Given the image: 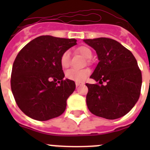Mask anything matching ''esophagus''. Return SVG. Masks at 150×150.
Wrapping results in <instances>:
<instances>
[{"label": "esophagus", "instance_id": "esophagus-1", "mask_svg": "<svg viewBox=\"0 0 150 150\" xmlns=\"http://www.w3.org/2000/svg\"><path fill=\"white\" fill-rule=\"evenodd\" d=\"M83 83H79V82H76V86L78 87L79 86H81V85H83Z\"/></svg>", "mask_w": 150, "mask_h": 150}]
</instances>
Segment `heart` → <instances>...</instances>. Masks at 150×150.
Instances as JSON below:
<instances>
[{"label":"heart","instance_id":"b5f03b06","mask_svg":"<svg viewBox=\"0 0 150 150\" xmlns=\"http://www.w3.org/2000/svg\"><path fill=\"white\" fill-rule=\"evenodd\" d=\"M77 52L79 54H81L85 59H90L93 55L92 51L87 46H80L77 49ZM71 61V52L69 51H65L62 54L61 57V64L63 67H67L70 64ZM90 74V71L88 69H70L67 71L65 74L66 77L69 79L74 80L76 82H83L86 79L88 74Z\"/></svg>","mask_w":150,"mask_h":150}]
</instances>
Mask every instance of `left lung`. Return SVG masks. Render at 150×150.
<instances>
[{
  "mask_svg": "<svg viewBox=\"0 0 150 150\" xmlns=\"http://www.w3.org/2000/svg\"><path fill=\"white\" fill-rule=\"evenodd\" d=\"M96 52L99 62L90 78L102 84L86 83V104L91 113L107 120L127 114L139 99L141 71L133 54L112 39L83 40Z\"/></svg>",
  "mask_w": 150,
  "mask_h": 150,
  "instance_id": "obj_1",
  "label": "left lung"
}]
</instances>
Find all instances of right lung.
<instances>
[{
	"label": "right lung",
	"instance_id": "obj_1",
	"mask_svg": "<svg viewBox=\"0 0 150 150\" xmlns=\"http://www.w3.org/2000/svg\"><path fill=\"white\" fill-rule=\"evenodd\" d=\"M76 44L75 39L40 36L18 52L12 68L11 89L26 116L46 121L64 112L76 85L73 80L64 79L61 57Z\"/></svg>",
	"mask_w": 150,
	"mask_h": 150
}]
</instances>
